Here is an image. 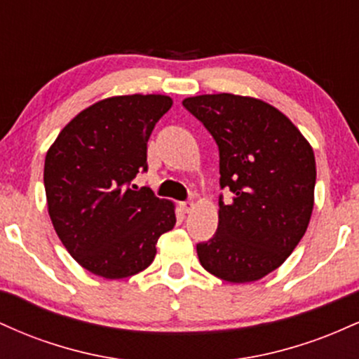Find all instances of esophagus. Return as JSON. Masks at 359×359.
<instances>
[{
  "label": "esophagus",
  "mask_w": 359,
  "mask_h": 359,
  "mask_svg": "<svg viewBox=\"0 0 359 359\" xmlns=\"http://www.w3.org/2000/svg\"><path fill=\"white\" fill-rule=\"evenodd\" d=\"M180 208H182L184 212H192L196 209V203L194 201H185V203H180Z\"/></svg>",
  "instance_id": "1"
}]
</instances>
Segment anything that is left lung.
<instances>
[{
	"label": "left lung",
	"mask_w": 359,
	"mask_h": 359,
	"mask_svg": "<svg viewBox=\"0 0 359 359\" xmlns=\"http://www.w3.org/2000/svg\"><path fill=\"white\" fill-rule=\"evenodd\" d=\"M185 109L219 147L217 231L197 245L201 265L229 283L257 282L277 270L302 240L314 209V150L269 102L238 94L185 97Z\"/></svg>",
	"instance_id": "obj_1"
}]
</instances>
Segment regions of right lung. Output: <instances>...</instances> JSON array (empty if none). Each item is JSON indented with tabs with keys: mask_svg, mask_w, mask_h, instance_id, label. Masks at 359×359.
Masks as SVG:
<instances>
[{
	"mask_svg": "<svg viewBox=\"0 0 359 359\" xmlns=\"http://www.w3.org/2000/svg\"><path fill=\"white\" fill-rule=\"evenodd\" d=\"M172 104L163 94L106 97L74 116L48 148L43 184L53 229L97 277L143 271L158 238L175 226L172 201L130 187L147 170V142Z\"/></svg>",
	"mask_w": 359,
	"mask_h": 359,
	"instance_id": "obj_1",
	"label": "right lung"
}]
</instances>
